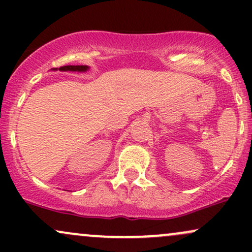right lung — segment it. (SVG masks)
I'll return each mask as SVG.
<instances>
[{
  "label": "right lung",
  "instance_id": "right-lung-1",
  "mask_svg": "<svg viewBox=\"0 0 252 252\" xmlns=\"http://www.w3.org/2000/svg\"><path fill=\"white\" fill-rule=\"evenodd\" d=\"M58 70V68H56ZM89 70V66L85 65H67V66H62L59 67V71H71V72H85Z\"/></svg>",
  "mask_w": 252,
  "mask_h": 252
}]
</instances>
